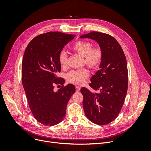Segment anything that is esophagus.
Masks as SVG:
<instances>
[{
    "label": "esophagus",
    "mask_w": 151,
    "mask_h": 151,
    "mask_svg": "<svg viewBox=\"0 0 151 151\" xmlns=\"http://www.w3.org/2000/svg\"><path fill=\"white\" fill-rule=\"evenodd\" d=\"M80 89H81V86L77 85V86H76V90L77 92H78V91H79Z\"/></svg>",
    "instance_id": "obj_1"
}]
</instances>
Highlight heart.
I'll list each match as a JSON object with an SVG mask.
<instances>
[{"label":"heart","instance_id":"obj_1","mask_svg":"<svg viewBox=\"0 0 151 151\" xmlns=\"http://www.w3.org/2000/svg\"><path fill=\"white\" fill-rule=\"evenodd\" d=\"M74 52L84 57V63L91 68H96L101 63L103 52L100 47H93L88 41H77L72 47ZM68 57L65 51H61L58 55V62L62 67L67 64ZM89 76V71L84 67L78 70H73L67 74V79L70 83L81 84L84 83Z\"/></svg>","mask_w":151,"mask_h":151}]
</instances>
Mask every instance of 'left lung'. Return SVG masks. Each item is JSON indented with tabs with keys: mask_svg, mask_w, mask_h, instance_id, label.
<instances>
[{
	"mask_svg": "<svg viewBox=\"0 0 151 151\" xmlns=\"http://www.w3.org/2000/svg\"><path fill=\"white\" fill-rule=\"evenodd\" d=\"M80 38L96 40L103 50L100 68L91 79L93 91L82 88L83 108L86 117L100 125L108 124L120 113L128 89V68L125 53L112 36L91 31Z\"/></svg>",
	"mask_w": 151,
	"mask_h": 151,
	"instance_id": "8db88e82",
	"label": "left lung"
}]
</instances>
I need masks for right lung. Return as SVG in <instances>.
<instances>
[{"label": "right lung", "mask_w": 151, "mask_h": 151, "mask_svg": "<svg viewBox=\"0 0 151 151\" xmlns=\"http://www.w3.org/2000/svg\"><path fill=\"white\" fill-rule=\"evenodd\" d=\"M76 35L61 32H48L36 36L27 46L22 58V86L31 111L44 125L61 122L66 114L67 104L76 92L73 84L65 86L64 79L58 77L61 71L58 55ZM60 84L57 92L54 84Z\"/></svg>", "instance_id": "obj_1"}]
</instances>
